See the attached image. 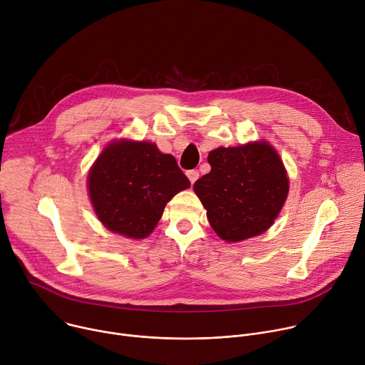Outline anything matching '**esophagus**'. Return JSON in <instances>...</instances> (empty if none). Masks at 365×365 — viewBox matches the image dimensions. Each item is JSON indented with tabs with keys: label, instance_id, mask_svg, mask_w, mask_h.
I'll use <instances>...</instances> for the list:
<instances>
[{
	"label": "esophagus",
	"instance_id": "1",
	"mask_svg": "<svg viewBox=\"0 0 365 365\" xmlns=\"http://www.w3.org/2000/svg\"><path fill=\"white\" fill-rule=\"evenodd\" d=\"M186 175H187V178H189V180H190L192 185H193V183L197 180V178H199V172H197V170H189V172H186Z\"/></svg>",
	"mask_w": 365,
	"mask_h": 365
}]
</instances>
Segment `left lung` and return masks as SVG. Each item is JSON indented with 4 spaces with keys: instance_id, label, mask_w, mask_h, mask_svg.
<instances>
[{
    "instance_id": "1",
    "label": "left lung",
    "mask_w": 365,
    "mask_h": 365,
    "mask_svg": "<svg viewBox=\"0 0 365 365\" xmlns=\"http://www.w3.org/2000/svg\"><path fill=\"white\" fill-rule=\"evenodd\" d=\"M211 172L193 190L214 231L227 242L267 231L286 202L289 179L277 151L266 141L218 147L207 154Z\"/></svg>"
}]
</instances>
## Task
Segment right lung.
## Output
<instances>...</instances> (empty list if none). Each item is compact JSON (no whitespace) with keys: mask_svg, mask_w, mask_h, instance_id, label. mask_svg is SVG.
I'll return each instance as SVG.
<instances>
[{"mask_svg":"<svg viewBox=\"0 0 365 365\" xmlns=\"http://www.w3.org/2000/svg\"><path fill=\"white\" fill-rule=\"evenodd\" d=\"M189 186L173 155L147 141L108 144L88 176L89 197L99 221L133 240L150 235L166 203Z\"/></svg>","mask_w":365,"mask_h":365,"instance_id":"1","label":"right lung"}]
</instances>
